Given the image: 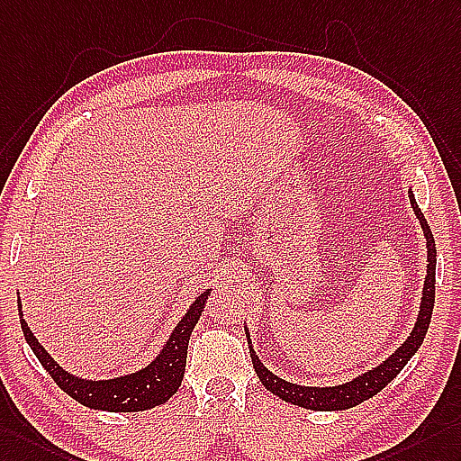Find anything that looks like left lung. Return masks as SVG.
Returning <instances> with one entry per match:
<instances>
[{"mask_svg": "<svg viewBox=\"0 0 461 461\" xmlns=\"http://www.w3.org/2000/svg\"><path fill=\"white\" fill-rule=\"evenodd\" d=\"M409 199L414 215H417L422 234L426 239V276H424V287H422V297H420V311L417 315V321H414V327L411 334L405 339L395 352L387 356L384 362L377 364L375 367L367 369V372L356 375L354 379L346 381V384L334 385V387H307V385H297L291 384V381H285L279 375L272 374L269 369L260 362L258 357L252 340H250V330L249 324H244V332H246V340H249L250 346V356H252V364L256 369L258 379L262 381V385L272 391L276 397H279L285 402H291V405H297L303 409H311V411H346L352 409L360 402L367 401L369 397L377 395V393L389 385L393 379L399 375L402 367L409 364L411 357L417 354L420 348L426 330H429V324L432 319V309H434V284H436V244L432 230L426 222L422 211L417 205V199H414V194L409 192Z\"/></svg>", "mask_w": 461, "mask_h": 461, "instance_id": "left-lung-1", "label": "left lung"}]
</instances>
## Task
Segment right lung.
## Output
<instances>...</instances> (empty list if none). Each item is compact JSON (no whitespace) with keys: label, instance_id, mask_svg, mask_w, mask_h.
I'll return each mask as SVG.
<instances>
[{"label":"right lung","instance_id":"1","mask_svg":"<svg viewBox=\"0 0 461 461\" xmlns=\"http://www.w3.org/2000/svg\"><path fill=\"white\" fill-rule=\"evenodd\" d=\"M211 291L212 287L205 289L203 294H199L195 297L184 319L179 321L177 327L172 330L170 339L164 344L160 354L156 356L149 366L140 367L139 372L117 375L111 379H84L66 372V369L44 350V346L29 329L27 321L23 319V305H21V299L17 303V307L21 329H23L27 344L39 357L42 367L47 369L50 377L56 381V385L64 393H68V395L80 402V405L95 411L137 412L164 405V402L179 389V385H182V379L185 374L189 336H192L201 312L205 311Z\"/></svg>","mask_w":461,"mask_h":461}]
</instances>
